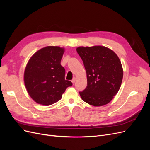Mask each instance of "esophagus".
<instances>
[{
    "label": "esophagus",
    "mask_w": 150,
    "mask_h": 150,
    "mask_svg": "<svg viewBox=\"0 0 150 150\" xmlns=\"http://www.w3.org/2000/svg\"><path fill=\"white\" fill-rule=\"evenodd\" d=\"M71 82L72 83V84H74L75 83V82H76V78H74L73 79H72V81H71Z\"/></svg>",
    "instance_id": "34e87169"
}]
</instances>
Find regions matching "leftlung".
<instances>
[{
  "instance_id": "1",
  "label": "left lung",
  "mask_w": 150,
  "mask_h": 150,
  "mask_svg": "<svg viewBox=\"0 0 150 150\" xmlns=\"http://www.w3.org/2000/svg\"><path fill=\"white\" fill-rule=\"evenodd\" d=\"M87 74V86L79 94L94 106L110 103L121 87L123 71L119 57L112 50L101 46L76 49Z\"/></svg>"
}]
</instances>
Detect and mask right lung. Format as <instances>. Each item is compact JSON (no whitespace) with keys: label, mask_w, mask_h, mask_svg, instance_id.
<instances>
[{"label":"right lung","mask_w":150,"mask_h":150,"mask_svg":"<svg viewBox=\"0 0 150 150\" xmlns=\"http://www.w3.org/2000/svg\"><path fill=\"white\" fill-rule=\"evenodd\" d=\"M64 49L47 46L30 57L24 71V83L31 98L49 106L59 101L66 88L72 85L65 79V69L61 65Z\"/></svg>","instance_id":"add662e5"}]
</instances>
